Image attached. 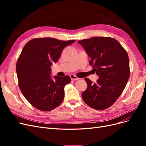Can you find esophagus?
<instances>
[{
  "label": "esophagus",
  "mask_w": 146,
  "mask_h": 146,
  "mask_svg": "<svg viewBox=\"0 0 146 146\" xmlns=\"http://www.w3.org/2000/svg\"><path fill=\"white\" fill-rule=\"evenodd\" d=\"M70 79H71L72 80H79V79H80L78 77H77V76H76L74 74L70 75Z\"/></svg>",
  "instance_id": "obj_1"
}]
</instances>
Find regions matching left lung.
Segmentation results:
<instances>
[{"instance_id":"8db88e82","label":"left lung","mask_w":146,"mask_h":146,"mask_svg":"<svg viewBox=\"0 0 146 146\" xmlns=\"http://www.w3.org/2000/svg\"><path fill=\"white\" fill-rule=\"evenodd\" d=\"M78 43L91 58L90 64L99 78L94 83L85 78L88 87L82 92V99L92 108L107 109L121 96L129 80V56L121 44L112 38L94 37Z\"/></svg>"}]
</instances>
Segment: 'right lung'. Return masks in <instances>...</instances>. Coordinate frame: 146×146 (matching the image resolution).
Wrapping results in <instances>:
<instances>
[{"mask_svg": "<svg viewBox=\"0 0 146 146\" xmlns=\"http://www.w3.org/2000/svg\"><path fill=\"white\" fill-rule=\"evenodd\" d=\"M76 40L63 41L52 38L32 39L24 47L16 64L20 90L34 107L48 111L63 100L69 76H51V66L58 61L64 48Z\"/></svg>", "mask_w": 146, "mask_h": 146, "instance_id": "obj_1", "label": "right lung"}]
</instances>
